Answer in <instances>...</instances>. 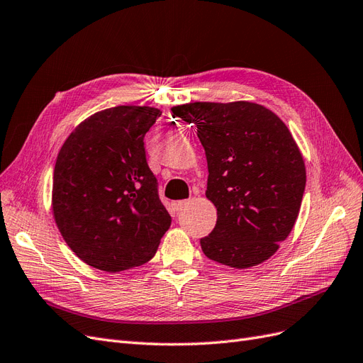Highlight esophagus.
Segmentation results:
<instances>
[{"label": "esophagus", "mask_w": 363, "mask_h": 363, "mask_svg": "<svg viewBox=\"0 0 363 363\" xmlns=\"http://www.w3.org/2000/svg\"><path fill=\"white\" fill-rule=\"evenodd\" d=\"M186 205H189V201H178L174 202V209H177V211H181V209L185 208Z\"/></svg>", "instance_id": "1"}]
</instances>
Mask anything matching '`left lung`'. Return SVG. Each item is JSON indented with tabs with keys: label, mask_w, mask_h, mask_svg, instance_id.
I'll list each match as a JSON object with an SVG mask.
<instances>
[{
	"label": "left lung",
	"mask_w": 363,
	"mask_h": 363,
	"mask_svg": "<svg viewBox=\"0 0 363 363\" xmlns=\"http://www.w3.org/2000/svg\"><path fill=\"white\" fill-rule=\"evenodd\" d=\"M173 116L196 125L208 162L206 197L217 223L201 238L206 258L249 268L273 256L297 220L305 161L286 125L262 105L190 102Z\"/></svg>",
	"instance_id": "1"
}]
</instances>
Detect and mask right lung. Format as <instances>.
I'll return each mask as SVG.
<instances>
[{
  "label": "right lung",
  "mask_w": 363,
  "mask_h": 363,
  "mask_svg": "<svg viewBox=\"0 0 363 363\" xmlns=\"http://www.w3.org/2000/svg\"><path fill=\"white\" fill-rule=\"evenodd\" d=\"M154 107L119 105L81 122L54 167L52 213L66 244L87 265L123 272L147 262L170 228L145 135Z\"/></svg>",
  "instance_id": "obj_1"
}]
</instances>
